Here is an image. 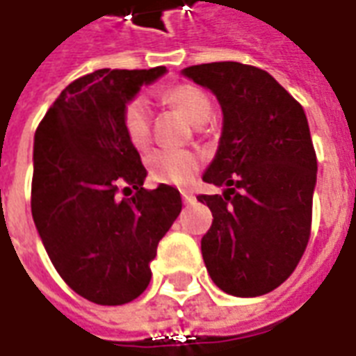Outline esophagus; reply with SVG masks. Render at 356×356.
<instances>
[{
    "label": "esophagus",
    "mask_w": 356,
    "mask_h": 356,
    "mask_svg": "<svg viewBox=\"0 0 356 356\" xmlns=\"http://www.w3.org/2000/svg\"><path fill=\"white\" fill-rule=\"evenodd\" d=\"M181 196H183V200H185V204H191L193 200H195V196H193V193H188V191H181Z\"/></svg>",
    "instance_id": "1"
}]
</instances>
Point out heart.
<instances>
[{"instance_id":"b5f03b06","label":"heart","mask_w":356,"mask_h":356,"mask_svg":"<svg viewBox=\"0 0 356 356\" xmlns=\"http://www.w3.org/2000/svg\"><path fill=\"white\" fill-rule=\"evenodd\" d=\"M161 102L181 111L191 123L202 125L212 113L208 92L191 83L168 86L160 92ZM121 129L136 150H144L150 143V111L143 98H131L121 109ZM146 168L156 183L186 185L200 170V158L188 150H154L146 158Z\"/></svg>"}]
</instances>
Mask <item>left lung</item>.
Returning <instances> with one entry per match:
<instances>
[{
  "instance_id": "left-lung-1",
  "label": "left lung",
  "mask_w": 356,
  "mask_h": 356,
  "mask_svg": "<svg viewBox=\"0 0 356 356\" xmlns=\"http://www.w3.org/2000/svg\"><path fill=\"white\" fill-rule=\"evenodd\" d=\"M183 73L223 111L220 148L202 179L227 188L196 196L213 216L204 264L229 295H266L297 268L312 229L318 163L305 109L258 67L218 61Z\"/></svg>"
}]
</instances>
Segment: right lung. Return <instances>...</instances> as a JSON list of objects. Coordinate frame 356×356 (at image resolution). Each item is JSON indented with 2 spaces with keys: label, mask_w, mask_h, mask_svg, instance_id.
Returning a JSON list of instances; mask_svg holds the SVG:
<instances>
[{
  "label": "right lung",
  "mask_w": 356,
  "mask_h": 356,
  "mask_svg": "<svg viewBox=\"0 0 356 356\" xmlns=\"http://www.w3.org/2000/svg\"><path fill=\"white\" fill-rule=\"evenodd\" d=\"M165 67L100 69L59 94L34 136L31 208L61 280L96 305H125L148 287L158 243L181 212L177 188L143 186L146 170L121 109Z\"/></svg>",
  "instance_id": "right-lung-1"
}]
</instances>
